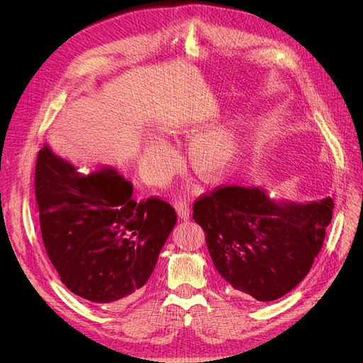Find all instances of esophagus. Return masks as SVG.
<instances>
[{
	"instance_id": "1",
	"label": "esophagus",
	"mask_w": 363,
	"mask_h": 363,
	"mask_svg": "<svg viewBox=\"0 0 363 363\" xmlns=\"http://www.w3.org/2000/svg\"><path fill=\"white\" fill-rule=\"evenodd\" d=\"M176 209L177 214L183 221H189L190 220V211H189V201L186 198H179L176 201Z\"/></svg>"
}]
</instances>
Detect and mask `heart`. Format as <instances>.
Segmentation results:
<instances>
[{
	"mask_svg": "<svg viewBox=\"0 0 363 363\" xmlns=\"http://www.w3.org/2000/svg\"><path fill=\"white\" fill-rule=\"evenodd\" d=\"M236 154V142L227 129H218L198 135L190 142L187 160L191 169L203 180L214 182L220 179L231 165ZM169 160V152L160 142H151L145 149L143 165L147 174L161 177Z\"/></svg>",
	"mask_w": 363,
	"mask_h": 363,
	"instance_id": "1",
	"label": "heart"
}]
</instances>
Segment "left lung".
Instances as JSON below:
<instances>
[{
    "label": "left lung",
    "mask_w": 363,
    "mask_h": 363,
    "mask_svg": "<svg viewBox=\"0 0 363 363\" xmlns=\"http://www.w3.org/2000/svg\"><path fill=\"white\" fill-rule=\"evenodd\" d=\"M331 198L297 203L264 187L224 186L199 198L194 220L203 228L218 274L238 296L271 302L309 272L331 223Z\"/></svg>",
    "instance_id": "8db88e82"
}]
</instances>
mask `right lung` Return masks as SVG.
I'll return each instance as SVG.
<instances>
[{
    "instance_id": "add662e5",
    "label": "right lung",
    "mask_w": 363,
    "mask_h": 363,
    "mask_svg": "<svg viewBox=\"0 0 363 363\" xmlns=\"http://www.w3.org/2000/svg\"><path fill=\"white\" fill-rule=\"evenodd\" d=\"M35 195L42 240L61 283L106 308L135 299L177 223L169 203L136 202L133 184L116 168L80 173L48 145L38 154Z\"/></svg>"
}]
</instances>
